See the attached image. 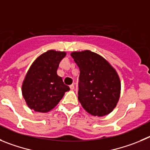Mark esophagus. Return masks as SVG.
Here are the masks:
<instances>
[{"instance_id": "1", "label": "esophagus", "mask_w": 150, "mask_h": 150, "mask_svg": "<svg viewBox=\"0 0 150 150\" xmlns=\"http://www.w3.org/2000/svg\"><path fill=\"white\" fill-rule=\"evenodd\" d=\"M69 87H70V89H71V90H74V89H75V86H74L73 83H72V84L70 85Z\"/></svg>"}]
</instances>
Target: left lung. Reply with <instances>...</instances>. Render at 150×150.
<instances>
[{"instance_id": "obj_1", "label": "left lung", "mask_w": 150, "mask_h": 150, "mask_svg": "<svg viewBox=\"0 0 150 150\" xmlns=\"http://www.w3.org/2000/svg\"><path fill=\"white\" fill-rule=\"evenodd\" d=\"M80 70L78 100L93 116L108 114L116 107L120 94L118 75L108 62L88 50L71 54Z\"/></svg>"}]
</instances>
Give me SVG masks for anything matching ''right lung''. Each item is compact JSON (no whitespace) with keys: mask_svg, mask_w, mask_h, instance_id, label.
Here are the masks:
<instances>
[{"mask_svg":"<svg viewBox=\"0 0 150 150\" xmlns=\"http://www.w3.org/2000/svg\"><path fill=\"white\" fill-rule=\"evenodd\" d=\"M65 52L50 50L40 55L30 67L22 84V95L28 107L36 112L52 110L69 87L57 74Z\"/></svg>","mask_w":150,"mask_h":150,"instance_id":"right-lung-1","label":"right lung"}]
</instances>
